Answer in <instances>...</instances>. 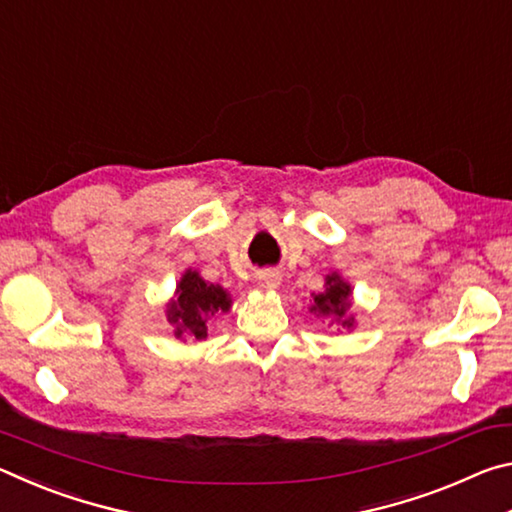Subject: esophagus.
<instances>
[{"label": "esophagus", "mask_w": 512, "mask_h": 512, "mask_svg": "<svg viewBox=\"0 0 512 512\" xmlns=\"http://www.w3.org/2000/svg\"><path fill=\"white\" fill-rule=\"evenodd\" d=\"M259 282H262L264 289H275L277 284H280V273H277V271L259 273Z\"/></svg>", "instance_id": "esophagus-1"}]
</instances>
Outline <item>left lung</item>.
<instances>
[{"instance_id":"obj_1","label":"left lung","mask_w":512,"mask_h":512,"mask_svg":"<svg viewBox=\"0 0 512 512\" xmlns=\"http://www.w3.org/2000/svg\"><path fill=\"white\" fill-rule=\"evenodd\" d=\"M350 284L343 282L339 275H327V282H325V291L318 293L314 298V307L311 311H318V314L323 316H339L343 318L345 311L350 307ZM352 320L354 318H345L343 320V327H352Z\"/></svg>"}]
</instances>
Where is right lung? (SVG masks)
<instances>
[{
  "label": "right lung",
  "mask_w": 512,
  "mask_h": 512,
  "mask_svg": "<svg viewBox=\"0 0 512 512\" xmlns=\"http://www.w3.org/2000/svg\"><path fill=\"white\" fill-rule=\"evenodd\" d=\"M230 298L219 284H207L196 271H187L178 284V298L167 307L169 323L176 325V336H207V316L230 309Z\"/></svg>",
  "instance_id": "1"
}]
</instances>
